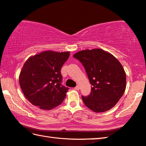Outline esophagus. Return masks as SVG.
I'll use <instances>...</instances> for the list:
<instances>
[{
	"label": "esophagus",
	"instance_id": "34e87169",
	"mask_svg": "<svg viewBox=\"0 0 146 146\" xmlns=\"http://www.w3.org/2000/svg\"><path fill=\"white\" fill-rule=\"evenodd\" d=\"M75 90H77V91H78V90L80 89V87H79V86H76V87H75Z\"/></svg>",
	"mask_w": 146,
	"mask_h": 146
}]
</instances>
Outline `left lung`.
Instances as JSON below:
<instances>
[{
	"label": "left lung",
	"instance_id": "obj_1",
	"mask_svg": "<svg viewBox=\"0 0 146 146\" xmlns=\"http://www.w3.org/2000/svg\"><path fill=\"white\" fill-rule=\"evenodd\" d=\"M73 57L84 66L92 86L89 96H82L86 107L96 112L114 107L126 89V73L119 60L99 48L82 50Z\"/></svg>",
	"mask_w": 146,
	"mask_h": 146
}]
</instances>
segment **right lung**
<instances>
[{"mask_svg":"<svg viewBox=\"0 0 146 146\" xmlns=\"http://www.w3.org/2000/svg\"><path fill=\"white\" fill-rule=\"evenodd\" d=\"M69 56L70 52L45 51L26 60L19 83L29 102L47 110L61 104L69 88L62 85L60 70Z\"/></svg>","mask_w":146,"mask_h":146,"instance_id":"add662e5","label":"right lung"}]
</instances>
